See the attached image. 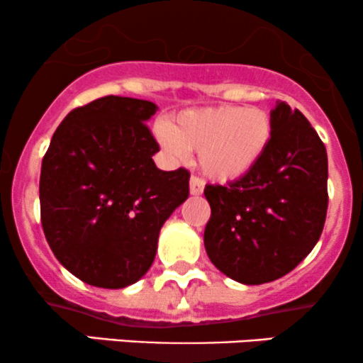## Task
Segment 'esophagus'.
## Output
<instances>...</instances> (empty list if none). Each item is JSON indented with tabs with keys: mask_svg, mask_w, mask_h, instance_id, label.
<instances>
[{
	"mask_svg": "<svg viewBox=\"0 0 363 363\" xmlns=\"http://www.w3.org/2000/svg\"><path fill=\"white\" fill-rule=\"evenodd\" d=\"M203 189H205V184H203V181L199 177H191L189 179V193L193 196H198L203 193Z\"/></svg>",
	"mask_w": 363,
	"mask_h": 363,
	"instance_id": "34e87169",
	"label": "esophagus"
}]
</instances>
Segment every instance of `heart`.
<instances>
[{
    "mask_svg": "<svg viewBox=\"0 0 363 363\" xmlns=\"http://www.w3.org/2000/svg\"><path fill=\"white\" fill-rule=\"evenodd\" d=\"M268 112L256 107H201L187 109L160 124L157 138L165 153L184 162L198 152V165L208 179L228 182L240 179L259 162L272 140Z\"/></svg>",
    "mask_w": 363,
    "mask_h": 363,
    "instance_id": "1",
    "label": "heart"
}]
</instances>
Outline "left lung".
Returning <instances> with one entry per match:
<instances>
[{
	"label": "left lung",
	"mask_w": 363,
	"mask_h": 363,
	"mask_svg": "<svg viewBox=\"0 0 363 363\" xmlns=\"http://www.w3.org/2000/svg\"><path fill=\"white\" fill-rule=\"evenodd\" d=\"M272 140L254 167L205 187V249L223 274L261 285L290 273L318 244L328 211V155L301 111L277 102Z\"/></svg>",
	"instance_id": "obj_1"
}]
</instances>
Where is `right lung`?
<instances>
[{"instance_id": "right-lung-1", "label": "right lung", "mask_w": 363, "mask_h": 363, "mask_svg": "<svg viewBox=\"0 0 363 363\" xmlns=\"http://www.w3.org/2000/svg\"><path fill=\"white\" fill-rule=\"evenodd\" d=\"M153 102L107 95L62 119L43 158L40 222L69 273L101 289H124L148 272L162 225L189 196V172L153 162L145 123Z\"/></svg>"}]
</instances>
